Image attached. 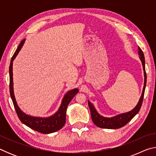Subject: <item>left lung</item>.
<instances>
[{"instance_id": "obj_1", "label": "left lung", "mask_w": 156, "mask_h": 156, "mask_svg": "<svg viewBox=\"0 0 156 156\" xmlns=\"http://www.w3.org/2000/svg\"><path fill=\"white\" fill-rule=\"evenodd\" d=\"M138 54L140 56V59L142 66H143L144 69V84L143 90H142V96L140 98L139 100V102L136 107L134 108L133 110L131 112L122 113V114H119L118 115L115 116L113 118H105L103 116L100 115L98 114V113L96 112V109H95L94 105H92L90 102L88 100V105L91 112V119L93 120L94 123L97 126L100 128L103 129H119L125 125H126L129 121H130L134 116H135L137 113L139 112L140 109L142 101H143L144 98V90L145 87H146L147 84V73L145 72V60H144V54L142 52V49L138 47Z\"/></svg>"}]
</instances>
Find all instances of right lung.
<instances>
[{
    "mask_svg": "<svg viewBox=\"0 0 156 156\" xmlns=\"http://www.w3.org/2000/svg\"><path fill=\"white\" fill-rule=\"evenodd\" d=\"M25 43V39L20 42L17 49L12 58L11 62L9 65V91L11 96L13 104H14L16 112L18 115V117L20 120L25 125H27L31 129H34L41 133H51L60 130L63 126L65 125L66 122V112L67 108L71 100L78 93V89H74L71 90L66 94L65 97L63 98L62 104L60 105L58 112L49 118H37L26 115L20 109L15 100L14 89H13V73H12V64L13 60H14L16 56H17L18 52L22 48L23 44Z\"/></svg>",
    "mask_w": 156,
    "mask_h": 156,
    "instance_id": "right-lung-1",
    "label": "right lung"
}]
</instances>
